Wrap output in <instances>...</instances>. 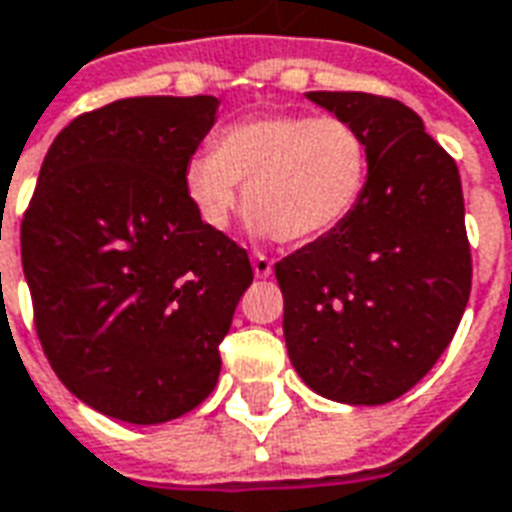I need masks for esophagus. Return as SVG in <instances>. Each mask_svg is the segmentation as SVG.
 <instances>
[{
    "instance_id": "obj_1",
    "label": "esophagus",
    "mask_w": 512,
    "mask_h": 512,
    "mask_svg": "<svg viewBox=\"0 0 512 512\" xmlns=\"http://www.w3.org/2000/svg\"><path fill=\"white\" fill-rule=\"evenodd\" d=\"M252 271H255L257 279H266V276H271V271H274V260L263 255V252H255V255H252Z\"/></svg>"
}]
</instances>
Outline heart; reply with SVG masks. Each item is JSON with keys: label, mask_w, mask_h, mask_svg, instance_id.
Listing matches in <instances>:
<instances>
[{"label": "heart", "mask_w": 512, "mask_h": 512, "mask_svg": "<svg viewBox=\"0 0 512 512\" xmlns=\"http://www.w3.org/2000/svg\"><path fill=\"white\" fill-rule=\"evenodd\" d=\"M369 176L372 151L352 121L276 113L219 132L217 149L187 162L184 192L203 225L225 230L244 187L255 236L312 244L355 214Z\"/></svg>", "instance_id": "heart-1"}]
</instances>
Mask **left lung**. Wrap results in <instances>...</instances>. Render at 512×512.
I'll list each match as a JSON object with an SVG mask.
<instances>
[{
	"label": "left lung",
	"mask_w": 512,
	"mask_h": 512,
	"mask_svg": "<svg viewBox=\"0 0 512 512\" xmlns=\"http://www.w3.org/2000/svg\"><path fill=\"white\" fill-rule=\"evenodd\" d=\"M352 121L372 151L361 206L274 266L285 342L301 380L342 404H388L431 372L472 287L456 162L404 102L306 92Z\"/></svg>",
	"instance_id": "1"
}]
</instances>
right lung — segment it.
<instances>
[{"label":"right lung","mask_w":512,"mask_h":512,"mask_svg":"<svg viewBox=\"0 0 512 512\" xmlns=\"http://www.w3.org/2000/svg\"><path fill=\"white\" fill-rule=\"evenodd\" d=\"M217 97H130L83 113L45 154L21 222L34 328L64 388L154 426L195 410L252 285L249 257L200 222L184 168Z\"/></svg>","instance_id":"obj_1"}]
</instances>
